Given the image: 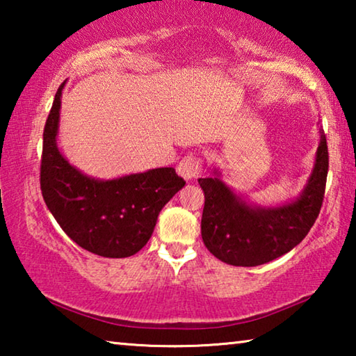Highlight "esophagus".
<instances>
[{
    "label": "esophagus",
    "instance_id": "34e87169",
    "mask_svg": "<svg viewBox=\"0 0 356 356\" xmlns=\"http://www.w3.org/2000/svg\"><path fill=\"white\" fill-rule=\"evenodd\" d=\"M202 165L201 160L196 159V156L188 155L185 159L180 160V163L177 165V172L180 177H184L185 180H193L196 179L201 174Z\"/></svg>",
    "mask_w": 356,
    "mask_h": 356
}]
</instances>
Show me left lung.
Listing matches in <instances>:
<instances>
[{
  "label": "left lung",
  "instance_id": "8db88e82",
  "mask_svg": "<svg viewBox=\"0 0 356 356\" xmlns=\"http://www.w3.org/2000/svg\"><path fill=\"white\" fill-rule=\"evenodd\" d=\"M316 161L297 200L278 207L246 202L221 180V172L197 179L204 191L202 242L212 254L236 267L267 264L295 248L308 236L321 212L328 174V147L323 130Z\"/></svg>",
  "mask_w": 356,
  "mask_h": 356
}]
</instances>
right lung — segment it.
Listing matches in <instances>:
<instances>
[{
    "instance_id": "obj_1",
    "label": "right lung",
    "mask_w": 356,
    "mask_h": 356,
    "mask_svg": "<svg viewBox=\"0 0 356 356\" xmlns=\"http://www.w3.org/2000/svg\"><path fill=\"white\" fill-rule=\"evenodd\" d=\"M59 86L44 129L40 190L48 210L76 245L104 257H129L152 236L165 204L184 188L174 168H156L118 179H95L59 152Z\"/></svg>"
}]
</instances>
